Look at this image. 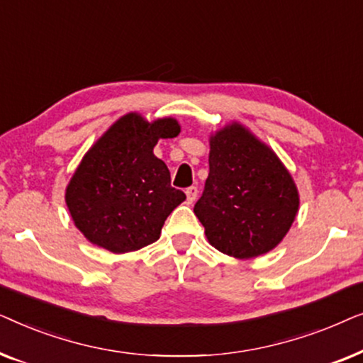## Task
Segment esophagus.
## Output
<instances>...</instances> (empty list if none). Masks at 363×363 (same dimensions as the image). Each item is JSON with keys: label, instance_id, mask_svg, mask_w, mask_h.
<instances>
[{"label": "esophagus", "instance_id": "esophagus-1", "mask_svg": "<svg viewBox=\"0 0 363 363\" xmlns=\"http://www.w3.org/2000/svg\"><path fill=\"white\" fill-rule=\"evenodd\" d=\"M198 198V188L196 186H190L186 188V201L190 203H195V200Z\"/></svg>", "mask_w": 363, "mask_h": 363}]
</instances>
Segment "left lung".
Instances as JSON below:
<instances>
[{
  "label": "left lung",
  "mask_w": 363,
  "mask_h": 363,
  "mask_svg": "<svg viewBox=\"0 0 363 363\" xmlns=\"http://www.w3.org/2000/svg\"><path fill=\"white\" fill-rule=\"evenodd\" d=\"M210 173L195 215L223 255L251 259L284 240L299 211V190L269 145L231 122L210 135Z\"/></svg>",
  "instance_id": "8db88e82"
}]
</instances>
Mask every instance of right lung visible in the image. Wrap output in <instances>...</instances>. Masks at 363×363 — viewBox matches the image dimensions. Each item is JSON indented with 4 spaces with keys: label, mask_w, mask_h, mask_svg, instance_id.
Segmentation results:
<instances>
[{
    "label": "right lung",
    "mask_w": 363,
    "mask_h": 363,
    "mask_svg": "<svg viewBox=\"0 0 363 363\" xmlns=\"http://www.w3.org/2000/svg\"><path fill=\"white\" fill-rule=\"evenodd\" d=\"M180 130L173 117L148 122L128 112L89 148L66 186L67 210L87 241L123 255L160 238L167 216L186 196L170 185L153 147Z\"/></svg>",
    "instance_id": "obj_1"
}]
</instances>
